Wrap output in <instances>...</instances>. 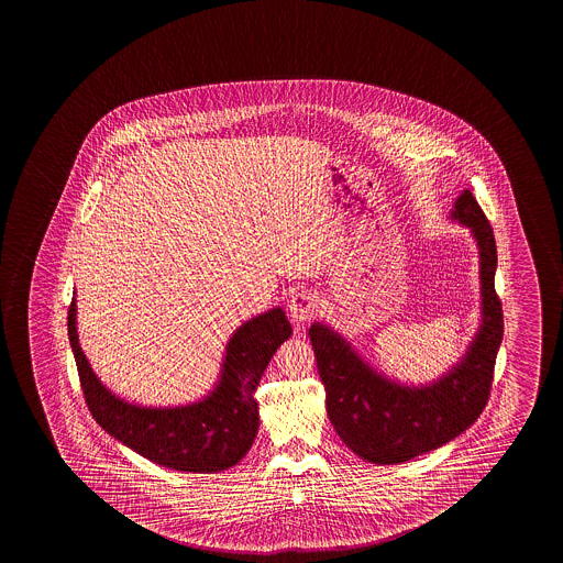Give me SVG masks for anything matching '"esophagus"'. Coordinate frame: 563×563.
Instances as JSON below:
<instances>
[{
	"label": "esophagus",
	"mask_w": 563,
	"mask_h": 563,
	"mask_svg": "<svg viewBox=\"0 0 563 563\" xmlns=\"http://www.w3.org/2000/svg\"><path fill=\"white\" fill-rule=\"evenodd\" d=\"M318 306H320V300H318V295L312 292V290H298L292 298H290V316H292V320L296 323H305L308 320H312L316 312H318Z\"/></svg>",
	"instance_id": "34e87169"
}]
</instances>
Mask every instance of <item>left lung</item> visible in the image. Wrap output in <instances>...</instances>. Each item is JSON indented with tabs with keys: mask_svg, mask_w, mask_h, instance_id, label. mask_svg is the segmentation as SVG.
<instances>
[{
	"mask_svg": "<svg viewBox=\"0 0 563 563\" xmlns=\"http://www.w3.org/2000/svg\"><path fill=\"white\" fill-rule=\"evenodd\" d=\"M452 216L471 228L479 245L483 325L465 360L445 377L428 387H400L322 323L308 330L333 428L351 452L371 463L395 465L452 442L479 418L490 395L505 330L495 290L497 241L470 190L457 198Z\"/></svg>",
	"mask_w": 563,
	"mask_h": 563,
	"instance_id": "obj_1",
	"label": "left lung"
}]
</instances>
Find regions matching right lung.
I'll return each instance as SVG.
<instances>
[{
	"mask_svg": "<svg viewBox=\"0 0 563 563\" xmlns=\"http://www.w3.org/2000/svg\"><path fill=\"white\" fill-rule=\"evenodd\" d=\"M290 333L280 308L261 313L233 333L225 347L222 380L210 397L178 408H143L111 395L93 375L78 345L75 300L68 306V340L96 422L148 461L190 473L228 470L250 452L258 430V380Z\"/></svg>",
	"mask_w": 563,
	"mask_h": 563,
	"instance_id": "1",
	"label": "right lung"
}]
</instances>
